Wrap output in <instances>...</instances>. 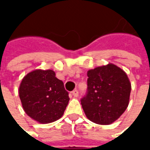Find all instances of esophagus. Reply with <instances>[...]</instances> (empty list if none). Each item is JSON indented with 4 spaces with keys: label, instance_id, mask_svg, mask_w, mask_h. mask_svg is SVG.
<instances>
[{
    "label": "esophagus",
    "instance_id": "obj_1",
    "mask_svg": "<svg viewBox=\"0 0 150 150\" xmlns=\"http://www.w3.org/2000/svg\"><path fill=\"white\" fill-rule=\"evenodd\" d=\"M72 96H73V97L77 98V97H78V91L77 89L73 90V91H72Z\"/></svg>",
    "mask_w": 150,
    "mask_h": 150
}]
</instances>
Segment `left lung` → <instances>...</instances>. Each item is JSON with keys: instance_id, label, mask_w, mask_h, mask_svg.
Here are the masks:
<instances>
[{"instance_id": "obj_1", "label": "left lung", "mask_w": 150, "mask_h": 150, "mask_svg": "<svg viewBox=\"0 0 150 150\" xmlns=\"http://www.w3.org/2000/svg\"><path fill=\"white\" fill-rule=\"evenodd\" d=\"M87 74L88 93L81 100L85 115L95 124H112L129 103V79L123 69L112 63L90 69Z\"/></svg>"}]
</instances>
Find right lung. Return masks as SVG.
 <instances>
[{
	"label": "right lung",
	"instance_id": "add662e5",
	"mask_svg": "<svg viewBox=\"0 0 150 150\" xmlns=\"http://www.w3.org/2000/svg\"><path fill=\"white\" fill-rule=\"evenodd\" d=\"M18 92L25 112L40 124L59 119L70 99L62 81L51 69H36L27 73Z\"/></svg>",
	"mask_w": 150,
	"mask_h": 150
}]
</instances>
